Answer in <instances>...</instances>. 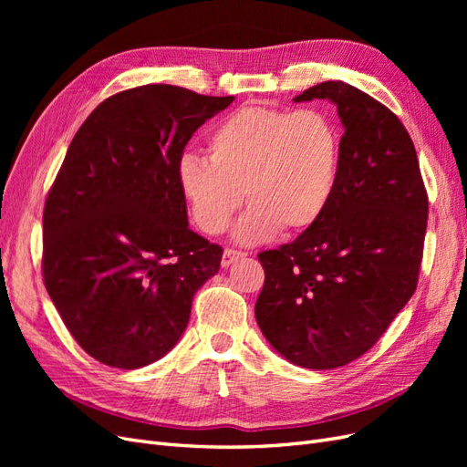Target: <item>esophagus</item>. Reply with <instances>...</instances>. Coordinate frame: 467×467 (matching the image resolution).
Instances as JSON below:
<instances>
[{"label": "esophagus", "instance_id": "obj_1", "mask_svg": "<svg viewBox=\"0 0 467 467\" xmlns=\"http://www.w3.org/2000/svg\"><path fill=\"white\" fill-rule=\"evenodd\" d=\"M244 257H247V253L237 251V249H225L223 255H222V266H223V268L230 266L232 263H235V261H239V259H244Z\"/></svg>", "mask_w": 467, "mask_h": 467}]
</instances>
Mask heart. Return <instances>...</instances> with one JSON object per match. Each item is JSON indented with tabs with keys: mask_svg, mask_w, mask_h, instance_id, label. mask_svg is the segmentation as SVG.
<instances>
[{
	"mask_svg": "<svg viewBox=\"0 0 467 467\" xmlns=\"http://www.w3.org/2000/svg\"><path fill=\"white\" fill-rule=\"evenodd\" d=\"M341 136L319 109L239 107L208 136V158L185 153L177 185L196 228L220 235L244 199L251 206L235 228L242 244L276 232L302 234L327 210L338 175Z\"/></svg>",
	"mask_w": 467,
	"mask_h": 467,
	"instance_id": "b5f03b06",
	"label": "heart"
}]
</instances>
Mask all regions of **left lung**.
Here are the masks:
<instances>
[{
    "instance_id": "1",
    "label": "left lung",
    "mask_w": 467,
    "mask_h": 467,
    "mask_svg": "<svg viewBox=\"0 0 467 467\" xmlns=\"http://www.w3.org/2000/svg\"><path fill=\"white\" fill-rule=\"evenodd\" d=\"M337 105L345 134L333 199L292 244L259 253L255 317L266 341L302 368L362 357L417 288L429 199L401 120L345 81L294 97Z\"/></svg>"
}]
</instances>
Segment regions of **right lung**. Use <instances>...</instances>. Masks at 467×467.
I'll return each instance as SVG.
<instances>
[{"mask_svg": "<svg viewBox=\"0 0 467 467\" xmlns=\"http://www.w3.org/2000/svg\"><path fill=\"white\" fill-rule=\"evenodd\" d=\"M234 101L153 83L112 95L81 124L47 196L42 276L78 345L142 368L187 329L222 247L189 228L177 165L191 136Z\"/></svg>", "mask_w": 467, "mask_h": 467, "instance_id": "1", "label": "right lung"}]
</instances>
